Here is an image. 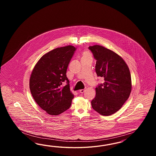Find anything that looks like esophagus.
I'll return each mask as SVG.
<instances>
[{
  "label": "esophagus",
  "instance_id": "esophagus-1",
  "mask_svg": "<svg viewBox=\"0 0 156 156\" xmlns=\"http://www.w3.org/2000/svg\"><path fill=\"white\" fill-rule=\"evenodd\" d=\"M85 91H86V89H81V90H80L79 91H80V93H81V94H83V93L85 92Z\"/></svg>",
  "mask_w": 156,
  "mask_h": 156
}]
</instances>
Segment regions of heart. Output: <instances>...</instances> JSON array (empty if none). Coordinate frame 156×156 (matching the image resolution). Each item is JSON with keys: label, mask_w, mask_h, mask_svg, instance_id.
I'll return each instance as SVG.
<instances>
[{"label": "heart", "mask_w": 156, "mask_h": 156, "mask_svg": "<svg viewBox=\"0 0 156 156\" xmlns=\"http://www.w3.org/2000/svg\"><path fill=\"white\" fill-rule=\"evenodd\" d=\"M89 58H92L91 54L89 51H84L82 54V59H86Z\"/></svg>", "instance_id": "heart-1"}]
</instances>
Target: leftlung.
<instances>
[{"instance_id": "1", "label": "left lung", "mask_w": 156, "mask_h": 156, "mask_svg": "<svg viewBox=\"0 0 156 156\" xmlns=\"http://www.w3.org/2000/svg\"><path fill=\"white\" fill-rule=\"evenodd\" d=\"M89 49L96 60L97 75L104 77L105 80L95 88L91 106L102 115H110L121 109L129 97L130 73L125 62L115 52L99 45L89 46Z\"/></svg>"}]
</instances>
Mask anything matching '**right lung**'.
<instances>
[{"label":"right lung","mask_w":156,"mask_h":156,"mask_svg":"<svg viewBox=\"0 0 156 156\" xmlns=\"http://www.w3.org/2000/svg\"><path fill=\"white\" fill-rule=\"evenodd\" d=\"M76 47L67 46L44 54L34 67L30 89L37 104L47 113L57 115L69 109L74 95L70 90L66 71ZM67 84L63 87L62 82Z\"/></svg>","instance_id":"1"}]
</instances>
